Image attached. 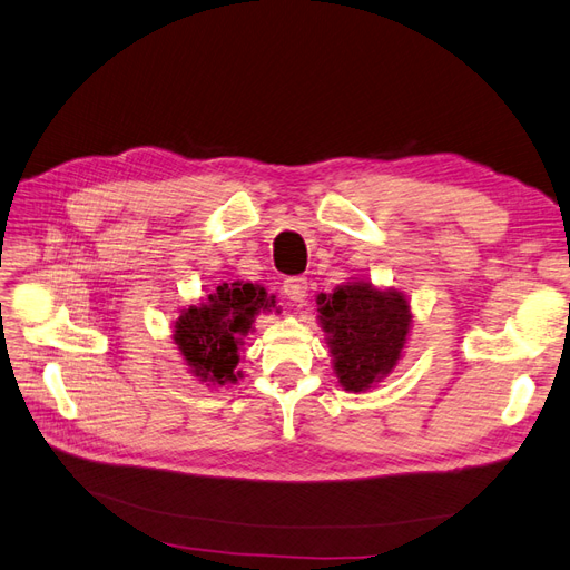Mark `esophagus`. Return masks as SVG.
Here are the masks:
<instances>
[{
    "mask_svg": "<svg viewBox=\"0 0 570 570\" xmlns=\"http://www.w3.org/2000/svg\"><path fill=\"white\" fill-rule=\"evenodd\" d=\"M306 289H308V281L302 278V275H295V278H285V283H283V292L289 302H304Z\"/></svg>",
    "mask_w": 570,
    "mask_h": 570,
    "instance_id": "esophagus-1",
    "label": "esophagus"
}]
</instances>
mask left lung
I'll return each instance as SVG.
<instances>
[{"label":"left lung","instance_id":"1","mask_svg":"<svg viewBox=\"0 0 570 570\" xmlns=\"http://www.w3.org/2000/svg\"><path fill=\"white\" fill-rule=\"evenodd\" d=\"M316 304L340 385L361 392L381 383L400 361L411 327L402 292L358 281L340 285L333 295L321 292Z\"/></svg>","mask_w":570,"mask_h":570}]
</instances>
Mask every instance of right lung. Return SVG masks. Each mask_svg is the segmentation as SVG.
Listing matches in <instances>:
<instances>
[{
	"mask_svg": "<svg viewBox=\"0 0 570 570\" xmlns=\"http://www.w3.org/2000/svg\"><path fill=\"white\" fill-rule=\"evenodd\" d=\"M262 312H278L275 297L254 283H223L204 304L189 306L176 321L174 340L178 350L202 383L226 385L237 383L243 375L239 344L252 331L254 316Z\"/></svg>",
	"mask_w": 570,
	"mask_h": 570,
	"instance_id": "right-lung-1",
	"label": "right lung"
}]
</instances>
